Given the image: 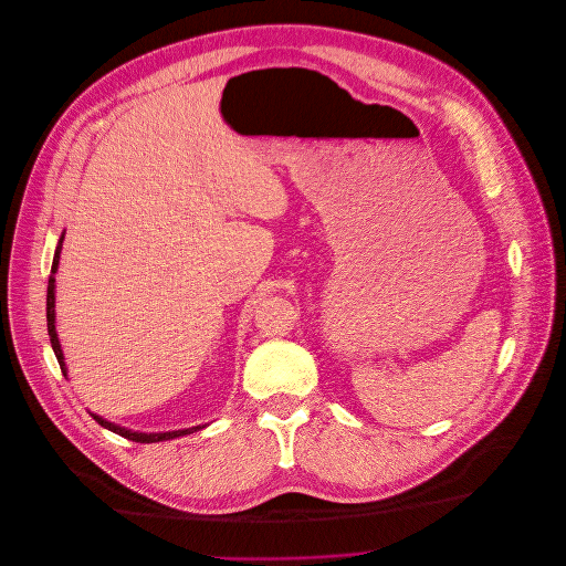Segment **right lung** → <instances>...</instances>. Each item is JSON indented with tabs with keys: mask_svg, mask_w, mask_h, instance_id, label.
<instances>
[{
	"mask_svg": "<svg viewBox=\"0 0 566 566\" xmlns=\"http://www.w3.org/2000/svg\"><path fill=\"white\" fill-rule=\"evenodd\" d=\"M63 238L65 235H61V240H59V245H56V252H54V261H52V276H50V281H48V333H50V342H52V348H54V355H56V359H59V364H61V370H63V375L67 377V368H65V357H63V350H61V342H59V335H56V314H54V290H56V279H54V274H56V270H59V259H61V248H63ZM91 413V411H88ZM93 418H95V422L97 424H102L104 429H108V431H113V433H117V436H122V438H128V440H133V442H161V440H171V438H178V436H187V433H193V431H200L202 427L198 424V427H189V429H178V431H165V433H139V431H130V429H126V427H119V424H115V422H108V420H104L102 416H95V413H91Z\"/></svg>",
	"mask_w": 566,
	"mask_h": 566,
	"instance_id": "add662e5",
	"label": "right lung"
}]
</instances>
